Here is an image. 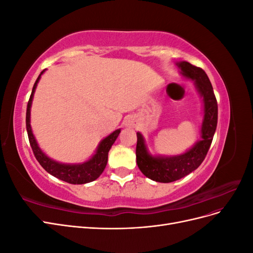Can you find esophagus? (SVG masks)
Masks as SVG:
<instances>
[{
  "label": "esophagus",
  "mask_w": 253,
  "mask_h": 253,
  "mask_svg": "<svg viewBox=\"0 0 253 253\" xmlns=\"http://www.w3.org/2000/svg\"><path fill=\"white\" fill-rule=\"evenodd\" d=\"M125 126L126 127H132L135 126V119L132 118V117H127L126 120H125Z\"/></svg>",
  "instance_id": "1"
}]
</instances>
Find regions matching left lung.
Here are the masks:
<instances>
[{"label": "left lung", "instance_id": "1", "mask_svg": "<svg viewBox=\"0 0 253 253\" xmlns=\"http://www.w3.org/2000/svg\"><path fill=\"white\" fill-rule=\"evenodd\" d=\"M185 77L195 80V85L204 99L202 138L185 154L173 157H152L145 148L143 137L137 133L136 162L143 175L158 182H172L196 170L208 153L217 126V101L208 76L201 67L186 61L177 63Z\"/></svg>", "mask_w": 253, "mask_h": 253}]
</instances>
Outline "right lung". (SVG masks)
<instances>
[{"mask_svg":"<svg viewBox=\"0 0 253 253\" xmlns=\"http://www.w3.org/2000/svg\"><path fill=\"white\" fill-rule=\"evenodd\" d=\"M43 73L44 71L41 72L39 77L37 78L34 84L32 95L29 97L26 110V129L30 147L33 149L34 155L38 162H39V164L43 167V169L45 171L61 180L72 183V185H82V183L93 181L97 179L105 169V166L108 164L109 151L115 140L117 139V137L120 133V129H116V131L113 132L111 135L106 137V138H104L100 142V144H99L96 154L89 160H87L86 163H83L81 165H64L59 164L55 162V160L47 157L40 150V148L38 147V143L32 132V127H30V106H32V101L37 84L39 82L41 75Z\"/></svg>","mask_w":253,"mask_h":253,"instance_id":"obj_1","label":"right lung"}]
</instances>
